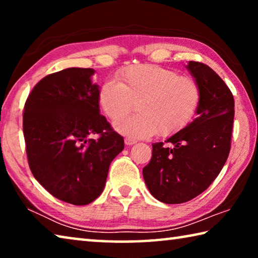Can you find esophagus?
I'll use <instances>...</instances> for the list:
<instances>
[{"label": "esophagus", "instance_id": "34e87169", "mask_svg": "<svg viewBox=\"0 0 258 258\" xmlns=\"http://www.w3.org/2000/svg\"><path fill=\"white\" fill-rule=\"evenodd\" d=\"M137 143V140H134L132 138H125V145L126 146H132Z\"/></svg>", "mask_w": 258, "mask_h": 258}]
</instances>
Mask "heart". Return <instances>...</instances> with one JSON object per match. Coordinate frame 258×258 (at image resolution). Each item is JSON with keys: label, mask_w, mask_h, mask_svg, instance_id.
Instances as JSON below:
<instances>
[{"label": "heart", "mask_w": 258, "mask_h": 258, "mask_svg": "<svg viewBox=\"0 0 258 258\" xmlns=\"http://www.w3.org/2000/svg\"><path fill=\"white\" fill-rule=\"evenodd\" d=\"M117 80L104 81L98 101L118 132L132 138H148L158 133L169 137L184 128L197 113L202 92L194 78L180 76L156 64H133L117 74Z\"/></svg>", "instance_id": "heart-1"}]
</instances>
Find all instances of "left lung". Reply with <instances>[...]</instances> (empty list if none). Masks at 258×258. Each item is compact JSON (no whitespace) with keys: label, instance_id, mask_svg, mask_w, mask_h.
I'll return each instance as SVG.
<instances>
[{"label":"left lung","instance_id":"obj_1","mask_svg":"<svg viewBox=\"0 0 258 258\" xmlns=\"http://www.w3.org/2000/svg\"><path fill=\"white\" fill-rule=\"evenodd\" d=\"M202 101L195 118L163 142L152 145L143 177L150 194L165 204L194 199L212 184L228 159L234 118V100L228 85L207 64L189 61Z\"/></svg>","mask_w":258,"mask_h":258}]
</instances>
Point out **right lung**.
Returning <instances> with one entry per match:
<instances>
[{"label": "right lung", "mask_w": 258, "mask_h": 258, "mask_svg": "<svg viewBox=\"0 0 258 258\" xmlns=\"http://www.w3.org/2000/svg\"><path fill=\"white\" fill-rule=\"evenodd\" d=\"M92 68H67L37 83L26 100L23 128L29 168L64 203L87 205L103 187L124 139L100 115ZM98 134L97 140L90 135Z\"/></svg>", "instance_id": "right-lung-1"}]
</instances>
